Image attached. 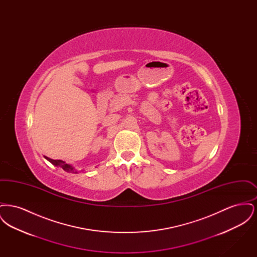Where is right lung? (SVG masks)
<instances>
[{
	"mask_svg": "<svg viewBox=\"0 0 257 257\" xmlns=\"http://www.w3.org/2000/svg\"><path fill=\"white\" fill-rule=\"evenodd\" d=\"M45 159L48 160L50 163H52L54 166L60 167L63 171H67V172H71V173H78L77 171L75 170L74 167H72V166L69 165V164H66L65 162H63V161H61V160L50 159V158L46 157V156H45Z\"/></svg>",
	"mask_w": 257,
	"mask_h": 257,
	"instance_id": "add662e5",
	"label": "right lung"
}]
</instances>
